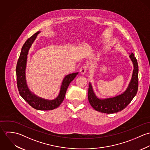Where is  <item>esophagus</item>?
Listing matches in <instances>:
<instances>
[{"label": "esophagus", "mask_w": 150, "mask_h": 150, "mask_svg": "<svg viewBox=\"0 0 150 150\" xmlns=\"http://www.w3.org/2000/svg\"><path fill=\"white\" fill-rule=\"evenodd\" d=\"M87 69H88L87 66H86V64H84V65H83V66L81 67V68H80V73H81V74H85L86 73V70H87Z\"/></svg>", "instance_id": "1"}]
</instances>
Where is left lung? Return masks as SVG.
I'll use <instances>...</instances> for the list:
<instances>
[{
  "label": "left lung",
  "mask_w": 150,
  "mask_h": 150,
  "mask_svg": "<svg viewBox=\"0 0 150 150\" xmlns=\"http://www.w3.org/2000/svg\"><path fill=\"white\" fill-rule=\"evenodd\" d=\"M129 57L134 66L132 78L128 88L121 95L111 98L100 99L95 95L91 83H89L88 100L91 106L95 110L107 114H112L121 111L128 105L136 95L139 86V66L137 59L132 52L130 54Z\"/></svg>",
  "instance_id": "left-lung-1"
}]
</instances>
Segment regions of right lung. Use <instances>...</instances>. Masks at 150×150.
<instances>
[{"label": "right lung", "mask_w": 150, "mask_h": 150, "mask_svg": "<svg viewBox=\"0 0 150 150\" xmlns=\"http://www.w3.org/2000/svg\"><path fill=\"white\" fill-rule=\"evenodd\" d=\"M39 32L29 38L23 45L17 67V84L20 95L32 107L39 110H51L58 107L63 102L67 89L70 83L74 80L79 73H73L67 75L64 79L58 96L54 100H45L32 94L29 91L26 82L25 68L28 51Z\"/></svg>", "instance_id": "add662e5"}]
</instances>
